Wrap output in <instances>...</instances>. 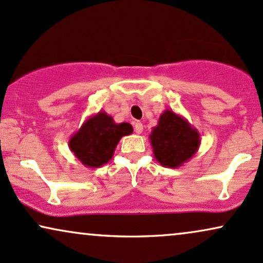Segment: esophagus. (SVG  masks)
Returning a JSON list of instances; mask_svg holds the SVG:
<instances>
[{"label": "esophagus", "instance_id": "esophagus-1", "mask_svg": "<svg viewBox=\"0 0 263 263\" xmlns=\"http://www.w3.org/2000/svg\"><path fill=\"white\" fill-rule=\"evenodd\" d=\"M142 129H144V126H142L141 122H135L134 123V130H135V133H137V134H141Z\"/></svg>", "mask_w": 263, "mask_h": 263}]
</instances>
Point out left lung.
<instances>
[{"label":"left lung","mask_w":263,"mask_h":263,"mask_svg":"<svg viewBox=\"0 0 263 263\" xmlns=\"http://www.w3.org/2000/svg\"><path fill=\"white\" fill-rule=\"evenodd\" d=\"M148 138L155 158L166 168L183 166L194 157L201 144L197 129L172 109L163 111Z\"/></svg>","instance_id":"8db88e82"}]
</instances>
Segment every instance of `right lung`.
I'll return each instance as SVG.
<instances>
[{"instance_id": "1", "label": "right lung", "mask_w": 263, "mask_h": 263, "mask_svg": "<svg viewBox=\"0 0 263 263\" xmlns=\"http://www.w3.org/2000/svg\"><path fill=\"white\" fill-rule=\"evenodd\" d=\"M132 133L129 123H116L112 116L100 111L83 123L70 137L68 146L84 166L99 168L113 157L119 140Z\"/></svg>"}]
</instances>
